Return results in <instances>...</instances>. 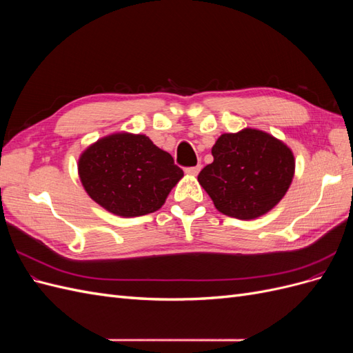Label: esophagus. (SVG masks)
<instances>
[{
  "instance_id": "obj_1",
  "label": "esophagus",
  "mask_w": 353,
  "mask_h": 353,
  "mask_svg": "<svg viewBox=\"0 0 353 353\" xmlns=\"http://www.w3.org/2000/svg\"><path fill=\"white\" fill-rule=\"evenodd\" d=\"M200 169H201L200 165L191 166V168H187V169H185V174H187V175H191V176H196V175L200 172Z\"/></svg>"
}]
</instances>
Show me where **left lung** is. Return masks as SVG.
Segmentation results:
<instances>
[{"label": "left lung", "instance_id": "1", "mask_svg": "<svg viewBox=\"0 0 353 353\" xmlns=\"http://www.w3.org/2000/svg\"><path fill=\"white\" fill-rule=\"evenodd\" d=\"M213 162L197 179L227 216L256 219L279 205L294 176L292 148L271 134L244 128L222 134L212 147Z\"/></svg>", "mask_w": 353, "mask_h": 353}]
</instances>
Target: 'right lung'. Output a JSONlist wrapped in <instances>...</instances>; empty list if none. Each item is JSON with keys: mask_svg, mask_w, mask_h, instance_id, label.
Listing matches in <instances>:
<instances>
[{"mask_svg": "<svg viewBox=\"0 0 353 353\" xmlns=\"http://www.w3.org/2000/svg\"><path fill=\"white\" fill-rule=\"evenodd\" d=\"M78 174L87 194L122 218L153 213L165 205L183 169L147 135L116 132L85 148Z\"/></svg>", "mask_w": 353, "mask_h": 353, "instance_id": "1", "label": "right lung"}]
</instances>
